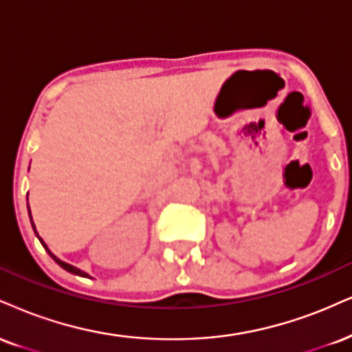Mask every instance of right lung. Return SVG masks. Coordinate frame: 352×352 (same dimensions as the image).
<instances>
[{
	"instance_id": "add662e5",
	"label": "right lung",
	"mask_w": 352,
	"mask_h": 352,
	"mask_svg": "<svg viewBox=\"0 0 352 352\" xmlns=\"http://www.w3.org/2000/svg\"><path fill=\"white\" fill-rule=\"evenodd\" d=\"M29 218H31V210H29ZM31 223H32V218H31ZM32 228H34V223H32ZM34 231H36V228H34ZM36 236H37V238H39V234H37V231H36ZM39 241H41V244H42V245H44V249H45V251H47V252H49V256H50V257H52V259H54L55 262H57V264H58V265H60V267H62V269H65V270H67V272H70V274H77V275H82V277H87V274H85V272H82V270H80V269H77V267H74V265H70V264H65V262H62L60 259H57V257H55V256H54V254L49 251V249H47V245H45V244H44V241H42L41 238H39Z\"/></svg>"
}]
</instances>
